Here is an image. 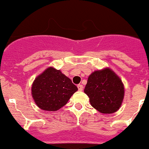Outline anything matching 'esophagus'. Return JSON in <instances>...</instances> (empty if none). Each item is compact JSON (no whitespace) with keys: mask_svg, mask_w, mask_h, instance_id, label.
Masks as SVG:
<instances>
[{"mask_svg":"<svg viewBox=\"0 0 149 149\" xmlns=\"http://www.w3.org/2000/svg\"><path fill=\"white\" fill-rule=\"evenodd\" d=\"M77 87L79 91H82V90H83V86L81 85V84H79V85L77 86Z\"/></svg>","mask_w":149,"mask_h":149,"instance_id":"esophagus-1","label":"esophagus"}]
</instances>
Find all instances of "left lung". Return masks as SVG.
Here are the masks:
<instances>
[{
    "instance_id": "1",
    "label": "left lung",
    "mask_w": 149,
    "mask_h": 149,
    "mask_svg": "<svg viewBox=\"0 0 149 149\" xmlns=\"http://www.w3.org/2000/svg\"><path fill=\"white\" fill-rule=\"evenodd\" d=\"M84 93L91 106L103 114H112L121 107L125 96L124 84L109 68L97 70L89 75Z\"/></svg>"
}]
</instances>
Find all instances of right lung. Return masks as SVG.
I'll use <instances>...</instances> for the list:
<instances>
[{
    "instance_id": "right-lung-1",
    "label": "right lung",
    "mask_w": 149,
    "mask_h": 149,
    "mask_svg": "<svg viewBox=\"0 0 149 149\" xmlns=\"http://www.w3.org/2000/svg\"><path fill=\"white\" fill-rule=\"evenodd\" d=\"M31 90L39 108L57 111L65 106L78 88L61 70L49 67L35 78Z\"/></svg>"
}]
</instances>
